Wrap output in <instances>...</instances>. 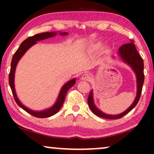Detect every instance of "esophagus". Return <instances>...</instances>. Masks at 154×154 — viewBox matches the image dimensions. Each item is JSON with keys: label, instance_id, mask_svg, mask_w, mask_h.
Returning <instances> with one entry per match:
<instances>
[{"label": "esophagus", "instance_id": "esophagus-1", "mask_svg": "<svg viewBox=\"0 0 154 154\" xmlns=\"http://www.w3.org/2000/svg\"><path fill=\"white\" fill-rule=\"evenodd\" d=\"M90 79V75H88V73H85V74H83V75L81 76V79L82 80V81H89Z\"/></svg>", "mask_w": 154, "mask_h": 154}]
</instances>
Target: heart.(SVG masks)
Returning <instances> with one entry per match:
<instances>
[{"label":"heart","mask_w":154,"mask_h":154,"mask_svg":"<svg viewBox=\"0 0 154 154\" xmlns=\"http://www.w3.org/2000/svg\"><path fill=\"white\" fill-rule=\"evenodd\" d=\"M101 48H102V43L100 42H98V43L92 44L90 46V50H92V51H97Z\"/></svg>","instance_id":"1"}]
</instances>
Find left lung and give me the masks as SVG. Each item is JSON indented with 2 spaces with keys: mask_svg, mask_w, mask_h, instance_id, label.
Here are the masks:
<instances>
[{
  "mask_svg": "<svg viewBox=\"0 0 154 154\" xmlns=\"http://www.w3.org/2000/svg\"><path fill=\"white\" fill-rule=\"evenodd\" d=\"M119 56L121 57L124 62L129 65L130 68L132 69L134 73H135L137 79V94L134 102L130 105L129 108L126 109L124 112L119 113L117 115L106 114L102 111L100 110L94 102L93 92L92 90L90 91V93L88 96V103L90 109H91L92 113L99 117L106 119H119L127 114L136 106L139 100H140L141 93H142L143 84L144 81V62L142 58L141 57L138 52L137 51L135 45L133 41H130V43L124 44L119 49Z\"/></svg>",
  "mask_w": 154,
  "mask_h": 154,
  "instance_id": "8db88e82",
  "label": "left lung"
}]
</instances>
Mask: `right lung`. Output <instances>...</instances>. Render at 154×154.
<instances>
[{"mask_svg":"<svg viewBox=\"0 0 154 154\" xmlns=\"http://www.w3.org/2000/svg\"><path fill=\"white\" fill-rule=\"evenodd\" d=\"M61 35H66L69 33L66 32H59ZM57 34V32L53 31V32H45V33H38L33 36L29 37L27 38L22 42L21 43L20 48H18L17 50L15 52V53L14 54L13 57H12V62H11V68H10V71L9 74V84L11 88L12 94H13L14 100L17 102L19 106H20L22 109H24V111H26L27 113H30L31 115L33 116L37 117V118H48L50 116H52L57 113L59 111V110L61 109V107L62 106L63 103L64 102L65 97H66V94L67 93L69 89L75 85V81H76V78L73 79L66 82L64 85L62 86V88H61L60 93H59L58 97L57 99L56 102L54 104L52 105L50 108L44 109L42 111H34L32 109H29L28 107L25 106L22 102H20L19 98L17 95L15 88H14V73H15V70L17 65L19 61L20 60V59L22 57V56L24 55L27 50H28L31 47H32L33 45H34L35 44L37 43V41H42V40H45L49 38H52L55 36Z\"/></svg>","mask_w":154,"mask_h":154,"instance_id":"add662e5","label":"right lung"}]
</instances>
